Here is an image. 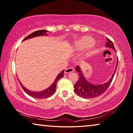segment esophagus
I'll return each instance as SVG.
<instances>
[{"label":"esophagus","instance_id":"obj_1","mask_svg":"<svg viewBox=\"0 0 133 133\" xmlns=\"http://www.w3.org/2000/svg\"><path fill=\"white\" fill-rule=\"evenodd\" d=\"M74 71V69L73 68H71V67H70V68L66 69V70H65L64 72H65V74H69V73L73 72Z\"/></svg>","mask_w":133,"mask_h":133}]
</instances>
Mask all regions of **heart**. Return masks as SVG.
Returning a JSON list of instances; mask_svg holds the SVG:
<instances>
[{
    "instance_id": "b5f03b06",
    "label": "heart",
    "mask_w": 133,
    "mask_h": 133,
    "mask_svg": "<svg viewBox=\"0 0 133 133\" xmlns=\"http://www.w3.org/2000/svg\"><path fill=\"white\" fill-rule=\"evenodd\" d=\"M75 49L78 50H85L84 56L90 57L95 52L94 40L90 37H83L75 42L72 44Z\"/></svg>"
}]
</instances>
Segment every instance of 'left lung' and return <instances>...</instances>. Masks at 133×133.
Masks as SVG:
<instances>
[{
	"instance_id": "8db88e82",
	"label": "left lung",
	"mask_w": 133,
	"mask_h": 133,
	"mask_svg": "<svg viewBox=\"0 0 133 133\" xmlns=\"http://www.w3.org/2000/svg\"><path fill=\"white\" fill-rule=\"evenodd\" d=\"M107 42L106 43V47L111 48L113 49L116 52L115 46L113 42H111L110 39L107 38ZM117 64H118V58L117 59V63L116 68L113 74L112 75L111 77L108 80V81L102 84H95L90 83L85 78L84 75L83 74L81 68L79 66H77L76 67V72H78V75H79V79L76 83L74 85V92L76 95L81 98L84 99H91L98 97L105 91L111 84L112 80L113 79L114 76H115Z\"/></svg>"
}]
</instances>
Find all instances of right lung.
Wrapping results in <instances>:
<instances>
[{
	"mask_svg": "<svg viewBox=\"0 0 133 133\" xmlns=\"http://www.w3.org/2000/svg\"><path fill=\"white\" fill-rule=\"evenodd\" d=\"M47 32H48V31H46V30H39V31H35L32 34H29L28 36L26 37L25 39H23V41L26 40L28 39L32 38H34V37H36L38 36H43V35H46V36H48ZM64 70H63V71H61L58 75L54 83H52V84L48 88V89L43 90L40 91H31L30 90L24 87V86L22 85V84L20 83L19 79H18V81H19L22 87L23 88V89L24 90V91H25L28 95H29L30 96L32 97V98H37V99L48 98L49 97L52 96V95L55 93V90H56V87H57V82L58 81V80L59 79H61V78L64 76Z\"/></svg>",
	"mask_w": 133,
	"mask_h": 133,
	"instance_id": "1",
	"label": "right lung"
}]
</instances>
